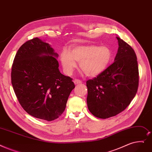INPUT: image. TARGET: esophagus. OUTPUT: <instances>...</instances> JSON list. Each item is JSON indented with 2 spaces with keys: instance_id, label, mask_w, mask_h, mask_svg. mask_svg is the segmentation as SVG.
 Wrapping results in <instances>:
<instances>
[{
  "instance_id": "1",
  "label": "esophagus",
  "mask_w": 152,
  "mask_h": 152,
  "mask_svg": "<svg viewBox=\"0 0 152 152\" xmlns=\"http://www.w3.org/2000/svg\"><path fill=\"white\" fill-rule=\"evenodd\" d=\"M73 82H74V83L75 84H81L82 83V81L81 80H77V79H75V80H74Z\"/></svg>"
}]
</instances>
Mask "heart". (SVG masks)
Returning <instances> with one entry per match:
<instances>
[{"mask_svg":"<svg viewBox=\"0 0 152 152\" xmlns=\"http://www.w3.org/2000/svg\"><path fill=\"white\" fill-rule=\"evenodd\" d=\"M112 58V51L107 46L96 45L75 47L70 53L63 51L60 60L64 72L71 75L80 61V68L90 77L97 76L107 68Z\"/></svg>","mask_w":152,"mask_h":152,"instance_id":"obj_1","label":"heart"}]
</instances>
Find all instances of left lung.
Instances as JSON below:
<instances>
[{
	"mask_svg": "<svg viewBox=\"0 0 152 152\" xmlns=\"http://www.w3.org/2000/svg\"><path fill=\"white\" fill-rule=\"evenodd\" d=\"M116 38L118 48L114 62L86 82L88 109L100 118L113 117L124 110L134 98L138 87L135 53L123 39Z\"/></svg>",
	"mask_w": 152,
	"mask_h": 152,
	"instance_id": "8db88e82",
	"label": "left lung"
}]
</instances>
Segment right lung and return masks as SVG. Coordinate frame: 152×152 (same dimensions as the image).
I'll list each match as a JSON object with an SVG mask.
<instances>
[{"mask_svg": "<svg viewBox=\"0 0 152 152\" xmlns=\"http://www.w3.org/2000/svg\"><path fill=\"white\" fill-rule=\"evenodd\" d=\"M58 55L38 38L23 43L12 64L11 81L18 101L30 115L51 121L65 110L75 88L72 78L59 70Z\"/></svg>", "mask_w": 152, "mask_h": 152, "instance_id": "add662e5", "label": "right lung"}]
</instances>
